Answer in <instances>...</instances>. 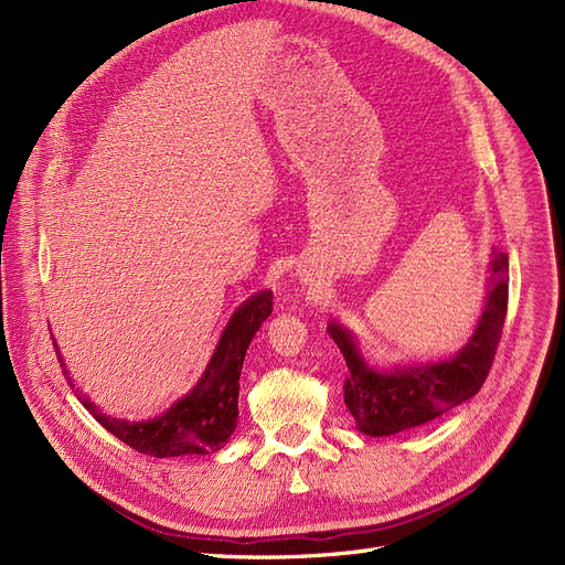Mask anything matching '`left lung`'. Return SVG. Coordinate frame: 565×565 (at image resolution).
<instances>
[{
    "label": "left lung",
    "instance_id": "1",
    "mask_svg": "<svg viewBox=\"0 0 565 565\" xmlns=\"http://www.w3.org/2000/svg\"><path fill=\"white\" fill-rule=\"evenodd\" d=\"M488 273V295L477 328L469 341L447 360L377 369L366 362L358 337L345 324L337 320L328 324V332L348 364L343 401L360 433L387 437L417 428L479 394L507 318L509 254L492 252Z\"/></svg>",
    "mask_w": 565,
    "mask_h": 565
}]
</instances>
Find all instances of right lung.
Here are the masks:
<instances>
[{
    "label": "right lung",
    "instance_id": "add662e5",
    "mask_svg": "<svg viewBox=\"0 0 565 565\" xmlns=\"http://www.w3.org/2000/svg\"><path fill=\"white\" fill-rule=\"evenodd\" d=\"M273 313V290H260L233 311L226 328L213 350L211 362L196 380L194 387L169 405L153 419L128 422L103 414L92 401L82 398V405L94 414L96 422L114 437L126 441L139 454L153 458L175 456H205L224 449V444L237 424V394H241V371L247 348L260 324ZM56 345V343H54ZM58 364L64 366L66 380L73 384L62 352L56 350Z\"/></svg>",
    "mask_w": 565,
    "mask_h": 565
}]
</instances>
